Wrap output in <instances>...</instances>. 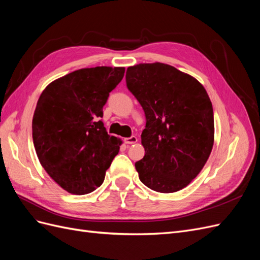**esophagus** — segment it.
<instances>
[{
	"mask_svg": "<svg viewBox=\"0 0 260 260\" xmlns=\"http://www.w3.org/2000/svg\"><path fill=\"white\" fill-rule=\"evenodd\" d=\"M124 142L127 143V144H135V143L138 142V138L135 137V136H132V137H130V138L124 139Z\"/></svg>",
	"mask_w": 260,
	"mask_h": 260,
	"instance_id": "1",
	"label": "esophagus"
}]
</instances>
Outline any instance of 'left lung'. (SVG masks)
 Listing matches in <instances>:
<instances>
[{
  "label": "left lung",
  "mask_w": 260,
  "mask_h": 260,
  "mask_svg": "<svg viewBox=\"0 0 260 260\" xmlns=\"http://www.w3.org/2000/svg\"><path fill=\"white\" fill-rule=\"evenodd\" d=\"M125 82L146 118L141 135L145 155L136 162L141 182L160 193L182 190L214 145V112L205 88L162 62L128 67Z\"/></svg>",
  "instance_id": "left-lung-1"
}]
</instances>
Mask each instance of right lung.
<instances>
[{
  "label": "right lung",
  "mask_w": 260,
  "mask_h": 260,
  "mask_svg": "<svg viewBox=\"0 0 260 260\" xmlns=\"http://www.w3.org/2000/svg\"><path fill=\"white\" fill-rule=\"evenodd\" d=\"M124 67L82 68L51 82L38 100L32 139L38 158L64 190L83 195L103 183L121 141L107 133L103 106Z\"/></svg>",
  "instance_id": "add662e5"
}]
</instances>
